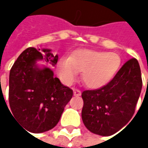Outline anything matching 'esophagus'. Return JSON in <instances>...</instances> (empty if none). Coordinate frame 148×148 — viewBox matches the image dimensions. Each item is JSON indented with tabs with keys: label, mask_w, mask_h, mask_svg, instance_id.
Returning <instances> with one entry per match:
<instances>
[{
	"label": "esophagus",
	"mask_w": 148,
	"mask_h": 148,
	"mask_svg": "<svg viewBox=\"0 0 148 148\" xmlns=\"http://www.w3.org/2000/svg\"><path fill=\"white\" fill-rule=\"evenodd\" d=\"M74 96H80L81 95V92L79 89H74Z\"/></svg>",
	"instance_id": "34e87169"
}]
</instances>
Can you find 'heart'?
<instances>
[{"label": "heart", "mask_w": 148, "mask_h": 148, "mask_svg": "<svg viewBox=\"0 0 148 148\" xmlns=\"http://www.w3.org/2000/svg\"><path fill=\"white\" fill-rule=\"evenodd\" d=\"M120 65L121 58L116 53L81 49L70 58H62L58 70L66 83L72 82L78 72H81V80L86 87L99 89L111 80Z\"/></svg>", "instance_id": "1"}]
</instances>
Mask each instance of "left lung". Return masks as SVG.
<instances>
[{"instance_id":"8db88e82","label":"left lung","mask_w":148,"mask_h":148,"mask_svg":"<svg viewBox=\"0 0 148 148\" xmlns=\"http://www.w3.org/2000/svg\"><path fill=\"white\" fill-rule=\"evenodd\" d=\"M142 87L138 61L126 62L104 86L82 92V121L92 133L109 136L123 129L132 118Z\"/></svg>"}]
</instances>
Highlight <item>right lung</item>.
<instances>
[{"label": "right lung", "instance_id": "right-lung-1", "mask_svg": "<svg viewBox=\"0 0 148 148\" xmlns=\"http://www.w3.org/2000/svg\"><path fill=\"white\" fill-rule=\"evenodd\" d=\"M43 59L55 66L58 56H54L49 49L40 51L27 48L19 55L9 74L8 110L31 133L53 129L73 97V90L62 85L50 69L37 65V61Z\"/></svg>", "mask_w": 148, "mask_h": 148}]
</instances>
